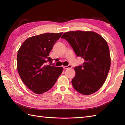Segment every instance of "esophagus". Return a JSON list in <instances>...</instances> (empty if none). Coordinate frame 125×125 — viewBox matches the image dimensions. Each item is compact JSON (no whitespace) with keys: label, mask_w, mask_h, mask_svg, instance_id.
<instances>
[{"label":"esophagus","mask_w":125,"mask_h":125,"mask_svg":"<svg viewBox=\"0 0 125 125\" xmlns=\"http://www.w3.org/2000/svg\"><path fill=\"white\" fill-rule=\"evenodd\" d=\"M63 68L64 69H68V68H72V67H71V65H69L68 66H63Z\"/></svg>","instance_id":"esophagus-1"}]
</instances>
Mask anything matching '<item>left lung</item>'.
<instances>
[{"label": "left lung", "instance_id": "8db88e82", "mask_svg": "<svg viewBox=\"0 0 125 125\" xmlns=\"http://www.w3.org/2000/svg\"><path fill=\"white\" fill-rule=\"evenodd\" d=\"M73 48L77 56L84 60L75 67L71 81L77 91L89 95L97 91L106 81L111 67L109 48L102 36L92 31H70L61 36Z\"/></svg>", "mask_w": 125, "mask_h": 125}]
</instances>
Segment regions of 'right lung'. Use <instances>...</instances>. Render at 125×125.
Returning <instances> with one entry per match:
<instances>
[{
    "label": "right lung",
    "instance_id": "1",
    "mask_svg": "<svg viewBox=\"0 0 125 125\" xmlns=\"http://www.w3.org/2000/svg\"><path fill=\"white\" fill-rule=\"evenodd\" d=\"M62 34L49 33L31 36L18 50V73L25 85L36 94L51 89L63 70V67L46 64L48 62L52 63L49 54Z\"/></svg>",
    "mask_w": 125,
    "mask_h": 125
}]
</instances>
